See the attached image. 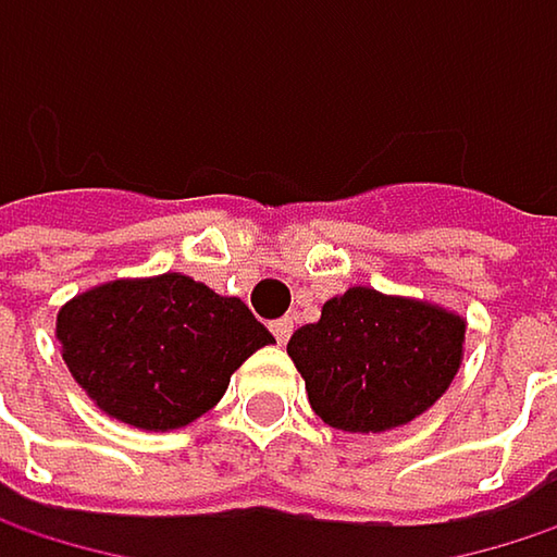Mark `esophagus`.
I'll return each mask as SVG.
<instances>
[{"label": "esophagus", "mask_w": 557, "mask_h": 557, "mask_svg": "<svg viewBox=\"0 0 557 557\" xmlns=\"http://www.w3.org/2000/svg\"><path fill=\"white\" fill-rule=\"evenodd\" d=\"M271 332H274V338H277L280 345H286L289 335H293V319H274L271 322Z\"/></svg>", "instance_id": "esophagus-1"}]
</instances>
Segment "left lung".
<instances>
[{"instance_id": "1", "label": "left lung", "mask_w": 557, "mask_h": 557, "mask_svg": "<svg viewBox=\"0 0 557 557\" xmlns=\"http://www.w3.org/2000/svg\"><path fill=\"white\" fill-rule=\"evenodd\" d=\"M465 329V315L438 302L348 286L293 332L286 355L322 422L368 435L435 406L461 368Z\"/></svg>"}]
</instances>
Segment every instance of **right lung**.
I'll return each mask as SVG.
<instances>
[{"instance_id":"right-lung-1","label":"right lung","mask_w":557,"mask_h":557,"mask_svg":"<svg viewBox=\"0 0 557 557\" xmlns=\"http://www.w3.org/2000/svg\"><path fill=\"white\" fill-rule=\"evenodd\" d=\"M54 335L86 396L109 419L145 432L196 422L232 374L274 342L238 296L173 271L76 293L60 306Z\"/></svg>"}]
</instances>
